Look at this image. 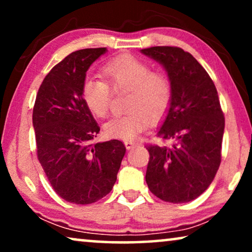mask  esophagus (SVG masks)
<instances>
[{
    "label": "esophagus",
    "mask_w": 252,
    "mask_h": 252,
    "mask_svg": "<svg viewBox=\"0 0 252 252\" xmlns=\"http://www.w3.org/2000/svg\"><path fill=\"white\" fill-rule=\"evenodd\" d=\"M125 147H126V149H132V148H134L136 146V143L135 142H133V141H125Z\"/></svg>",
    "instance_id": "34e87169"
}]
</instances>
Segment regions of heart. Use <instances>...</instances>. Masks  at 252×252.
<instances>
[{
	"instance_id": "obj_1",
	"label": "heart",
	"mask_w": 252,
	"mask_h": 252,
	"mask_svg": "<svg viewBox=\"0 0 252 252\" xmlns=\"http://www.w3.org/2000/svg\"><path fill=\"white\" fill-rule=\"evenodd\" d=\"M103 74L117 91H128L126 113L112 117L105 123L106 136L133 140L148 126L164 118L172 102V84L163 72L151 71L149 64L139 58L123 55L103 67ZM82 98L93 116L104 118L111 102V88L104 80L85 79Z\"/></svg>"
}]
</instances>
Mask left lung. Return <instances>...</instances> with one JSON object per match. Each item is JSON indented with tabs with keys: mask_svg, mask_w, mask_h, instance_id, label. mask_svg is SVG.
I'll use <instances>...</instances> for the list:
<instances>
[{
	"mask_svg": "<svg viewBox=\"0 0 252 252\" xmlns=\"http://www.w3.org/2000/svg\"><path fill=\"white\" fill-rule=\"evenodd\" d=\"M141 53L158 62L172 84V102L157 136L173 144L147 147V185L165 202H190L211 185L221 161L225 118L218 93L204 67L181 48Z\"/></svg>",
	"mask_w": 252,
	"mask_h": 252,
	"instance_id": "obj_1",
	"label": "left lung"
}]
</instances>
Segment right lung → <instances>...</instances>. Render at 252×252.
<instances>
[{
	"label": "right lung",
	"mask_w": 252,
	"mask_h": 252,
	"mask_svg": "<svg viewBox=\"0 0 252 252\" xmlns=\"http://www.w3.org/2000/svg\"><path fill=\"white\" fill-rule=\"evenodd\" d=\"M106 51L91 48L65 57L43 79L33 109L41 166L57 195L73 204L108 195L126 153L119 140L93 143L99 126L82 98L88 68Z\"/></svg>",
	"instance_id": "obj_1"
}]
</instances>
